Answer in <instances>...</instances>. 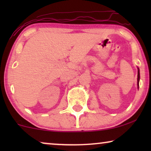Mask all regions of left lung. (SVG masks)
<instances>
[{
    "label": "left lung",
    "instance_id": "obj_1",
    "mask_svg": "<svg viewBox=\"0 0 151 151\" xmlns=\"http://www.w3.org/2000/svg\"><path fill=\"white\" fill-rule=\"evenodd\" d=\"M139 68H138V71H137V86H138V88H139Z\"/></svg>",
    "mask_w": 151,
    "mask_h": 151
}]
</instances>
